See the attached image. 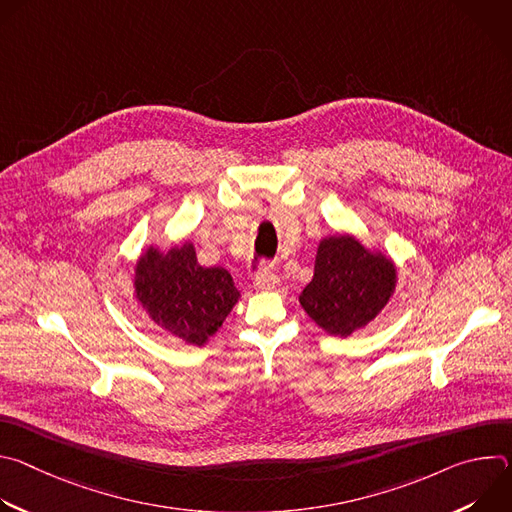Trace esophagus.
I'll return each mask as SVG.
<instances>
[{
	"label": "esophagus",
	"instance_id": "obj_1",
	"mask_svg": "<svg viewBox=\"0 0 512 512\" xmlns=\"http://www.w3.org/2000/svg\"><path fill=\"white\" fill-rule=\"evenodd\" d=\"M253 285L259 291H269V289H275L279 285V277L275 273H271V271H263V273L255 275Z\"/></svg>",
	"mask_w": 512,
	"mask_h": 512
}]
</instances>
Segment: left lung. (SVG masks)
I'll use <instances>...</instances> for the list:
<instances>
[{"mask_svg":"<svg viewBox=\"0 0 512 512\" xmlns=\"http://www.w3.org/2000/svg\"><path fill=\"white\" fill-rule=\"evenodd\" d=\"M395 283L397 269L389 257L350 235H332L318 245L314 277L300 304L322 330L346 338L377 318Z\"/></svg>","mask_w":512,"mask_h":512,"instance_id":"1","label":"left lung"}]
</instances>
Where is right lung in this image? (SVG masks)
Returning a JSON list of instances; mask_svg holds the SVG:
<instances>
[{
	"instance_id": "obj_1",
	"label": "right lung",
	"mask_w": 512,
	"mask_h": 512,
	"mask_svg": "<svg viewBox=\"0 0 512 512\" xmlns=\"http://www.w3.org/2000/svg\"><path fill=\"white\" fill-rule=\"evenodd\" d=\"M135 298L150 318L188 344L204 346L241 294L223 267H202L192 243L145 251L135 265Z\"/></svg>"
}]
</instances>
